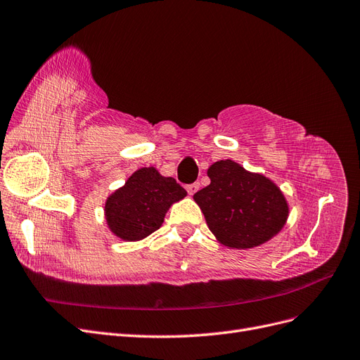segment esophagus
I'll list each match as a JSON object with an SVG mask.
<instances>
[{
  "mask_svg": "<svg viewBox=\"0 0 360 360\" xmlns=\"http://www.w3.org/2000/svg\"><path fill=\"white\" fill-rule=\"evenodd\" d=\"M200 189V183H192V184H188L186 186V191H188L189 195H193L196 193V191Z\"/></svg>",
  "mask_w": 360,
  "mask_h": 360,
  "instance_id": "obj_1",
  "label": "esophagus"
}]
</instances>
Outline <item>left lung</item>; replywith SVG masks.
<instances>
[{
	"mask_svg": "<svg viewBox=\"0 0 360 360\" xmlns=\"http://www.w3.org/2000/svg\"><path fill=\"white\" fill-rule=\"evenodd\" d=\"M212 180L193 195L216 240L231 249L247 250L269 241L289 217V204L278 186L231 159L208 168Z\"/></svg>",
	"mask_w": 360,
	"mask_h": 360,
	"instance_id": "8db88e82",
	"label": "left lung"
}]
</instances>
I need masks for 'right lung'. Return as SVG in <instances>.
<instances>
[{
  "instance_id": "add662e5",
  "label": "right lung",
  "mask_w": 360,
  "mask_h": 360,
  "mask_svg": "<svg viewBox=\"0 0 360 360\" xmlns=\"http://www.w3.org/2000/svg\"><path fill=\"white\" fill-rule=\"evenodd\" d=\"M186 195L174 179L155 167L140 168L107 198V226L122 241H140L162 226L169 207Z\"/></svg>"
}]
</instances>
